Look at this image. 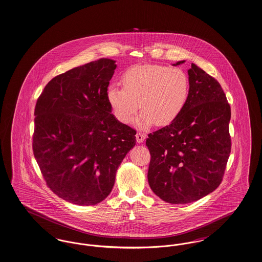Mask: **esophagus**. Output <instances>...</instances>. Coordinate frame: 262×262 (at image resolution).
Returning a JSON list of instances; mask_svg holds the SVG:
<instances>
[{
    "label": "esophagus",
    "mask_w": 262,
    "mask_h": 262,
    "mask_svg": "<svg viewBox=\"0 0 262 262\" xmlns=\"http://www.w3.org/2000/svg\"><path fill=\"white\" fill-rule=\"evenodd\" d=\"M136 141L138 143H142L144 141V139L146 138V135L143 134V133H137L136 134Z\"/></svg>",
    "instance_id": "34e87169"
}]
</instances>
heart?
Listing matches in <instances>:
<instances>
[{
	"instance_id": "1",
	"label": "heart",
	"mask_w": 262,
	"mask_h": 262,
	"mask_svg": "<svg viewBox=\"0 0 262 262\" xmlns=\"http://www.w3.org/2000/svg\"><path fill=\"white\" fill-rule=\"evenodd\" d=\"M124 88L110 85L107 99L117 119L130 123L140 107L136 124L147 128L154 123L167 126L182 112L188 100V77L179 68L156 64L136 65L122 76Z\"/></svg>"
}]
</instances>
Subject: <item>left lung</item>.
Returning <instances> with one entry per match:
<instances>
[{"mask_svg": "<svg viewBox=\"0 0 262 262\" xmlns=\"http://www.w3.org/2000/svg\"><path fill=\"white\" fill-rule=\"evenodd\" d=\"M188 76L182 112L146 139L149 185L170 204L192 203L217 188L231 152L230 105L221 85L194 63Z\"/></svg>", "mask_w": 262, "mask_h": 262, "instance_id": "8db88e82", "label": "left lung"}]
</instances>
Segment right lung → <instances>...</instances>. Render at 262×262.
Listing matches in <instances>:
<instances>
[{
    "label": "right lung",
    "mask_w": 262,
    "mask_h": 262,
    "mask_svg": "<svg viewBox=\"0 0 262 262\" xmlns=\"http://www.w3.org/2000/svg\"><path fill=\"white\" fill-rule=\"evenodd\" d=\"M115 62L100 58L54 77L35 107V159L50 189L75 205L102 202L136 145V130L111 114L107 99Z\"/></svg>",
    "instance_id": "1"
}]
</instances>
